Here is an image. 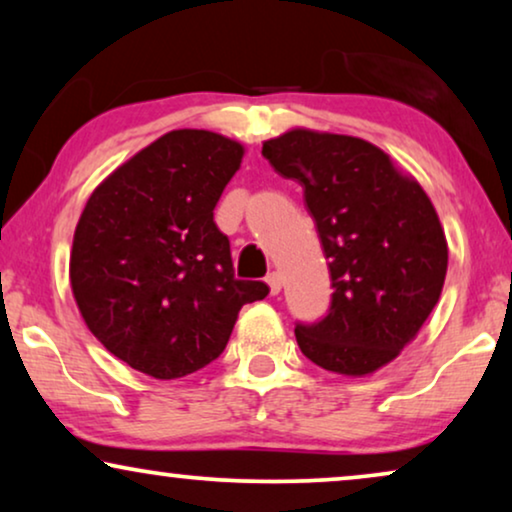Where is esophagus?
<instances>
[{"mask_svg":"<svg viewBox=\"0 0 512 512\" xmlns=\"http://www.w3.org/2000/svg\"><path fill=\"white\" fill-rule=\"evenodd\" d=\"M265 282H268L272 296H277V293L282 291V277H279V272H270V275L265 277Z\"/></svg>","mask_w":512,"mask_h":512,"instance_id":"1","label":"esophagus"}]
</instances>
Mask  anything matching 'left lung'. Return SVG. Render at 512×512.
<instances>
[{
	"label": "left lung",
	"mask_w": 512,
	"mask_h": 512,
	"mask_svg": "<svg viewBox=\"0 0 512 512\" xmlns=\"http://www.w3.org/2000/svg\"><path fill=\"white\" fill-rule=\"evenodd\" d=\"M263 156L303 186L331 272L326 317L296 324L300 352L331 373H373L415 338L443 291L447 242L429 195L359 137L296 128L268 139Z\"/></svg>",
	"instance_id": "obj_1"
}]
</instances>
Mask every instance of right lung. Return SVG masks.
I'll return each mask as SVG.
<instances>
[{
    "mask_svg": "<svg viewBox=\"0 0 512 512\" xmlns=\"http://www.w3.org/2000/svg\"><path fill=\"white\" fill-rule=\"evenodd\" d=\"M244 149L172 130L95 188L74 233L69 279L81 317L139 373L174 380L219 359L242 305L268 284L237 279L214 207Z\"/></svg>",
    "mask_w": 512,
    "mask_h": 512,
    "instance_id": "obj_1",
    "label": "right lung"
}]
</instances>
